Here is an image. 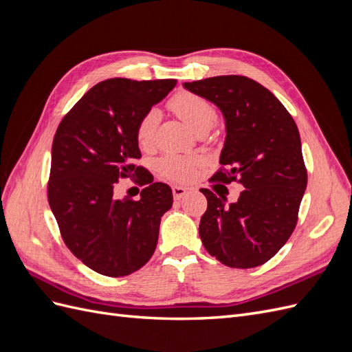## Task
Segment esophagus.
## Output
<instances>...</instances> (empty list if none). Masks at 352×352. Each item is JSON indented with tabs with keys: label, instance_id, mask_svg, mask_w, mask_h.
<instances>
[{
	"label": "esophagus",
	"instance_id": "obj_1",
	"mask_svg": "<svg viewBox=\"0 0 352 352\" xmlns=\"http://www.w3.org/2000/svg\"><path fill=\"white\" fill-rule=\"evenodd\" d=\"M172 190H173L175 199H180V198H182V197L186 194V189L182 188V186H173Z\"/></svg>",
	"mask_w": 352,
	"mask_h": 352
}]
</instances>
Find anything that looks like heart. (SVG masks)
<instances>
[{
	"label": "heart",
	"instance_id": "b5f03b06",
	"mask_svg": "<svg viewBox=\"0 0 352 352\" xmlns=\"http://www.w3.org/2000/svg\"><path fill=\"white\" fill-rule=\"evenodd\" d=\"M172 109L190 129L208 132L217 120V110L208 100L192 92H177L168 101ZM160 120V113L155 109L148 110L136 124V142L144 150L154 144L155 131ZM202 164L201 157H184L177 154H166L157 162L158 172L162 176L175 180V182H188L197 173V168Z\"/></svg>",
	"mask_w": 352,
	"mask_h": 352
}]
</instances>
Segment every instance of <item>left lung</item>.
Listing matches in <instances>:
<instances>
[{"label":"left lung","instance_id":"obj_1","mask_svg":"<svg viewBox=\"0 0 352 352\" xmlns=\"http://www.w3.org/2000/svg\"><path fill=\"white\" fill-rule=\"evenodd\" d=\"M184 87L214 102L225 116L221 167L211 180L245 188L230 206L201 189L208 202L199 221L201 241L228 267H257L283 247L296 226L307 188L300 132L283 104L247 76H214Z\"/></svg>","mask_w":352,"mask_h":352}]
</instances>
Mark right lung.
<instances>
[{
    "mask_svg": "<svg viewBox=\"0 0 352 352\" xmlns=\"http://www.w3.org/2000/svg\"><path fill=\"white\" fill-rule=\"evenodd\" d=\"M176 87V79L114 78L91 88L63 117L51 150L48 202L66 247L110 278L140 270L153 257L162 216L173 204L168 185L150 180L136 124ZM131 177L148 184L142 199L117 200L113 186Z\"/></svg>",
    "mask_w": 352,
    "mask_h": 352,
    "instance_id": "obj_1",
    "label": "right lung"
}]
</instances>
